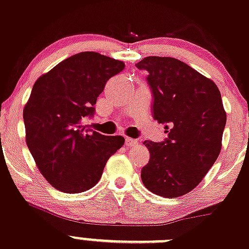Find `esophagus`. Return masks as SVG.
Returning a JSON list of instances; mask_svg holds the SVG:
<instances>
[{
	"label": "esophagus",
	"instance_id": "1",
	"mask_svg": "<svg viewBox=\"0 0 249 249\" xmlns=\"http://www.w3.org/2000/svg\"><path fill=\"white\" fill-rule=\"evenodd\" d=\"M125 144H126L127 146H136L138 144V141L133 140V138L126 137V138H125Z\"/></svg>",
	"mask_w": 249,
	"mask_h": 249
}]
</instances>
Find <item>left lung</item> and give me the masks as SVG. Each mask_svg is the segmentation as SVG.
<instances>
[{
	"mask_svg": "<svg viewBox=\"0 0 249 249\" xmlns=\"http://www.w3.org/2000/svg\"><path fill=\"white\" fill-rule=\"evenodd\" d=\"M136 67L148 71L153 117L168 135L163 142H144L150 159L141 178L155 195L181 197L198 186L221 153L227 122L221 93L177 58L145 57Z\"/></svg>",
	"mask_w": 249,
	"mask_h": 249,
	"instance_id": "8db88e82",
	"label": "left lung"
}]
</instances>
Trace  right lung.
<instances>
[{"instance_id":"add662e5","label":"right lung","mask_w":249,"mask_h":249,"mask_svg":"<svg viewBox=\"0 0 249 249\" xmlns=\"http://www.w3.org/2000/svg\"><path fill=\"white\" fill-rule=\"evenodd\" d=\"M125 64L93 51L80 52L36 81L23 108L26 143L36 167L54 188L80 193L95 186L122 136L87 129L105 85Z\"/></svg>"}]
</instances>
